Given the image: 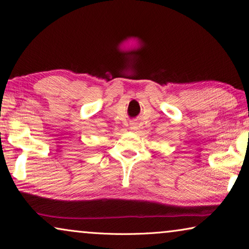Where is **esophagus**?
Returning a JSON list of instances; mask_svg holds the SVG:
<instances>
[{"instance_id":"obj_1","label":"esophagus","mask_w":249,"mask_h":249,"mask_svg":"<svg viewBox=\"0 0 249 249\" xmlns=\"http://www.w3.org/2000/svg\"><path fill=\"white\" fill-rule=\"evenodd\" d=\"M136 128H137V123H136V122H131V123H130V129L135 130Z\"/></svg>"}]
</instances>
